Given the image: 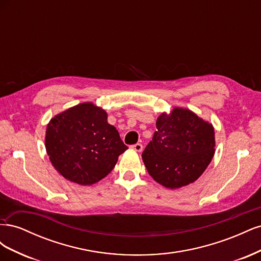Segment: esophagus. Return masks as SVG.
<instances>
[{"instance_id": "obj_1", "label": "esophagus", "mask_w": 261, "mask_h": 261, "mask_svg": "<svg viewBox=\"0 0 261 261\" xmlns=\"http://www.w3.org/2000/svg\"><path fill=\"white\" fill-rule=\"evenodd\" d=\"M130 148L133 150H135V151H137V152H140L141 150H143V145H141V144H136V145L130 146Z\"/></svg>"}]
</instances>
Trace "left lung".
<instances>
[{
    "label": "left lung",
    "instance_id": "left-lung-1",
    "mask_svg": "<svg viewBox=\"0 0 261 261\" xmlns=\"http://www.w3.org/2000/svg\"><path fill=\"white\" fill-rule=\"evenodd\" d=\"M155 125L152 140L143 152L150 176L170 189L194 183L215 154L212 124L191 110L175 107L159 115Z\"/></svg>",
    "mask_w": 261,
    "mask_h": 261
}]
</instances>
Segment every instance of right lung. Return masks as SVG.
I'll return each mask as SVG.
<instances>
[{
  "mask_svg": "<svg viewBox=\"0 0 261 261\" xmlns=\"http://www.w3.org/2000/svg\"><path fill=\"white\" fill-rule=\"evenodd\" d=\"M45 149L60 174L73 183L92 185L113 170L127 146L103 109L84 102L52 117L45 132Z\"/></svg>",
  "mask_w": 261,
  "mask_h": 261,
  "instance_id": "obj_1",
  "label": "right lung"
}]
</instances>
